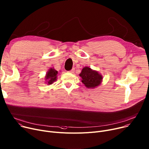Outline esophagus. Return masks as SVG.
<instances>
[{
	"instance_id": "1",
	"label": "esophagus",
	"mask_w": 149,
	"mask_h": 149,
	"mask_svg": "<svg viewBox=\"0 0 149 149\" xmlns=\"http://www.w3.org/2000/svg\"><path fill=\"white\" fill-rule=\"evenodd\" d=\"M68 72L70 73H73L74 72V68H73L72 70H71L70 71H69V72Z\"/></svg>"
}]
</instances>
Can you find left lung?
<instances>
[{
  "instance_id": "8db88e82",
  "label": "left lung",
  "mask_w": 149,
  "mask_h": 149,
  "mask_svg": "<svg viewBox=\"0 0 149 149\" xmlns=\"http://www.w3.org/2000/svg\"><path fill=\"white\" fill-rule=\"evenodd\" d=\"M79 76L82 78V82L88 88H94L98 86L102 80L101 74L88 67H84Z\"/></svg>"
}]
</instances>
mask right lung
<instances>
[{
	"instance_id": "1",
	"label": "right lung",
	"mask_w": 149,
	"mask_h": 149,
	"mask_svg": "<svg viewBox=\"0 0 149 149\" xmlns=\"http://www.w3.org/2000/svg\"><path fill=\"white\" fill-rule=\"evenodd\" d=\"M57 74H58V72L55 70L54 68H51L45 76V81H47L46 83L48 85L52 84L56 81Z\"/></svg>"
}]
</instances>
